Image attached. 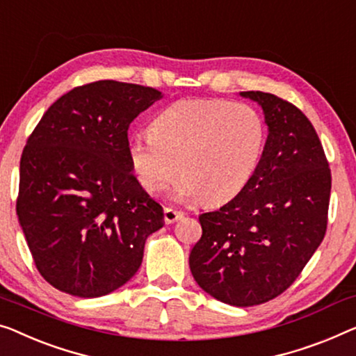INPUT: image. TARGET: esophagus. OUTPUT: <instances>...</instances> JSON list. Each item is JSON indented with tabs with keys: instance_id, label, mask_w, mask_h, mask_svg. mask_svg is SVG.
<instances>
[{
	"instance_id": "34e87169",
	"label": "esophagus",
	"mask_w": 356,
	"mask_h": 356,
	"mask_svg": "<svg viewBox=\"0 0 356 356\" xmlns=\"http://www.w3.org/2000/svg\"><path fill=\"white\" fill-rule=\"evenodd\" d=\"M184 217L182 211H176L172 208H164V222L166 224H174V222L180 220Z\"/></svg>"
}]
</instances>
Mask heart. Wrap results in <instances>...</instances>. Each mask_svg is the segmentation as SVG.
I'll list each match as a JSON object with an SVG mask.
<instances>
[{"label": "heart", "instance_id": "1", "mask_svg": "<svg viewBox=\"0 0 356 356\" xmlns=\"http://www.w3.org/2000/svg\"><path fill=\"white\" fill-rule=\"evenodd\" d=\"M267 126L257 108L224 99H188L153 120L150 136L129 142V161L142 187L158 193L179 176L180 195L219 204L248 187L261 166Z\"/></svg>", "mask_w": 356, "mask_h": 356}]
</instances>
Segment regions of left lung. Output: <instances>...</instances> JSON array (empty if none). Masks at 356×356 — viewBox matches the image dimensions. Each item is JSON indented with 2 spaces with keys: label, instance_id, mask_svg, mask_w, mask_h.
<instances>
[{
  "label": "left lung",
  "instance_id": "obj_1",
  "mask_svg": "<svg viewBox=\"0 0 356 356\" xmlns=\"http://www.w3.org/2000/svg\"><path fill=\"white\" fill-rule=\"evenodd\" d=\"M241 95L261 105L268 126L261 166L241 193L200 216L203 235L188 262L214 299L252 307L284 293L325 238L331 169L296 105L261 91Z\"/></svg>",
  "mask_w": 356,
  "mask_h": 356
}]
</instances>
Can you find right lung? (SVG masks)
<instances>
[{
	"mask_svg": "<svg viewBox=\"0 0 356 356\" xmlns=\"http://www.w3.org/2000/svg\"><path fill=\"white\" fill-rule=\"evenodd\" d=\"M161 97L113 79L83 84L57 99L26 140L15 209L36 268L62 293L118 289L164 225L127 153L129 124Z\"/></svg>",
	"mask_w": 356,
	"mask_h": 356,
	"instance_id": "obj_1",
	"label": "right lung"
}]
</instances>
